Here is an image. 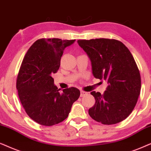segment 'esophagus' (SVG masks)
Instances as JSON below:
<instances>
[{
  "label": "esophagus",
  "mask_w": 151,
  "mask_h": 151,
  "mask_svg": "<svg viewBox=\"0 0 151 151\" xmlns=\"http://www.w3.org/2000/svg\"><path fill=\"white\" fill-rule=\"evenodd\" d=\"M86 94H87V92H84V91H81V94H80V96H86Z\"/></svg>",
  "instance_id": "1"
}]
</instances>
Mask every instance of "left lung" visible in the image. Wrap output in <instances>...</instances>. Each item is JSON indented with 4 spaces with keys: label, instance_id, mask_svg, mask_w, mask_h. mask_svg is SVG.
<instances>
[{
    "label": "left lung",
    "instance_id": "obj_1",
    "mask_svg": "<svg viewBox=\"0 0 151 151\" xmlns=\"http://www.w3.org/2000/svg\"><path fill=\"white\" fill-rule=\"evenodd\" d=\"M92 63L94 77L107 81L101 94L91 92L95 104L88 110L95 121L105 125L121 122L133 110L141 90V77L129 50L115 39L78 40Z\"/></svg>",
    "mask_w": 151,
    "mask_h": 151
}]
</instances>
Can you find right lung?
Here are the masks:
<instances>
[{"label": "right lung", "mask_w": 151, "mask_h": 151, "mask_svg": "<svg viewBox=\"0 0 151 151\" xmlns=\"http://www.w3.org/2000/svg\"><path fill=\"white\" fill-rule=\"evenodd\" d=\"M75 40L41 39L33 43L22 61L17 80L20 101L28 116L50 126L68 117L80 91L72 87L61 93L52 77L59 69L63 50Z\"/></svg>", "instance_id": "1"}]
</instances>
